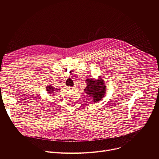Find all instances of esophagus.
Here are the masks:
<instances>
[{"instance_id":"esophagus-1","label":"esophagus","mask_w":159,"mask_h":159,"mask_svg":"<svg viewBox=\"0 0 159 159\" xmlns=\"http://www.w3.org/2000/svg\"><path fill=\"white\" fill-rule=\"evenodd\" d=\"M74 89L75 88L74 87H68V89L70 90H74Z\"/></svg>"}]
</instances>
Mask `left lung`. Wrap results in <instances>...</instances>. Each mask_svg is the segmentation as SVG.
Returning a JSON list of instances; mask_svg holds the SVG:
<instances>
[{"label":"left lung","instance_id":"8db88e82","mask_svg":"<svg viewBox=\"0 0 159 159\" xmlns=\"http://www.w3.org/2000/svg\"><path fill=\"white\" fill-rule=\"evenodd\" d=\"M87 87L84 89L85 93L93 98V101L98 102L106 94V85L104 82L100 78L98 80L91 79L86 80Z\"/></svg>","mask_w":159,"mask_h":159}]
</instances>
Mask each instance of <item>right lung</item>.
<instances>
[{
	"instance_id": "obj_1",
	"label": "right lung",
	"mask_w": 159,
	"mask_h": 159,
	"mask_svg": "<svg viewBox=\"0 0 159 159\" xmlns=\"http://www.w3.org/2000/svg\"><path fill=\"white\" fill-rule=\"evenodd\" d=\"M55 89H56V90H58V89H55V88L53 87L52 86H51V85H49V86H48V87H47V92H48V93H49V94H53V93H54V91H56L55 90Z\"/></svg>"
}]
</instances>
